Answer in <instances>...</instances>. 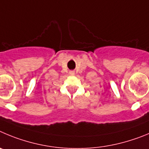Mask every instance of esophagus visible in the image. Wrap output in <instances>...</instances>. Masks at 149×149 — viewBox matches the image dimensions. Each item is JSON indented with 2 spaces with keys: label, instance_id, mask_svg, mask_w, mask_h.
<instances>
[{
  "label": "esophagus",
  "instance_id": "obj_1",
  "mask_svg": "<svg viewBox=\"0 0 149 149\" xmlns=\"http://www.w3.org/2000/svg\"><path fill=\"white\" fill-rule=\"evenodd\" d=\"M70 75H74V71H73V70H72V71H70Z\"/></svg>",
  "mask_w": 149,
  "mask_h": 149
}]
</instances>
